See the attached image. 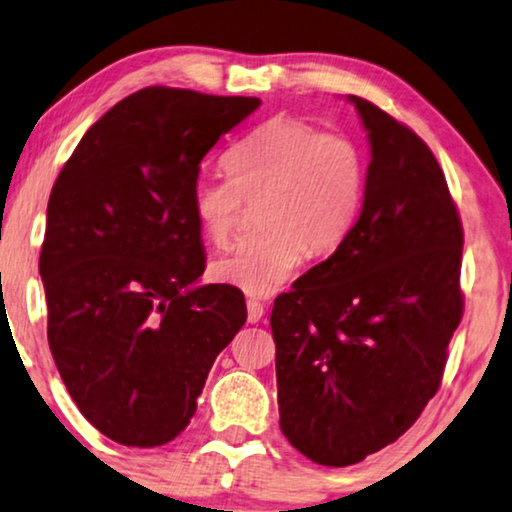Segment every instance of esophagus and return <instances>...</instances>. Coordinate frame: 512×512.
Listing matches in <instances>:
<instances>
[{"mask_svg": "<svg viewBox=\"0 0 512 512\" xmlns=\"http://www.w3.org/2000/svg\"><path fill=\"white\" fill-rule=\"evenodd\" d=\"M264 316V304L257 302V299H248V320L250 323H257Z\"/></svg>", "mask_w": 512, "mask_h": 512, "instance_id": "obj_1", "label": "esophagus"}]
</instances>
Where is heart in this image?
Returning a JSON list of instances; mask_svg holds the SVG:
<instances>
[{
  "label": "heart",
  "instance_id": "b5f03b06",
  "mask_svg": "<svg viewBox=\"0 0 512 512\" xmlns=\"http://www.w3.org/2000/svg\"><path fill=\"white\" fill-rule=\"evenodd\" d=\"M229 177H199L192 213L203 238L227 248L245 201H257L255 234L213 264L217 281L248 295L281 288L304 255H327L344 241L363 194L356 142L302 119L274 117L224 156Z\"/></svg>",
  "mask_w": 512,
  "mask_h": 512
}]
</instances>
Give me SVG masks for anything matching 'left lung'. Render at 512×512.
I'll list each match as a JSON object with an SVG mask.
<instances>
[{
    "label": "left lung",
    "mask_w": 512,
    "mask_h": 512,
    "mask_svg": "<svg viewBox=\"0 0 512 512\" xmlns=\"http://www.w3.org/2000/svg\"><path fill=\"white\" fill-rule=\"evenodd\" d=\"M349 100L372 152L363 208L271 311L281 431L306 459L337 468L419 419L463 316V229L445 173L412 128Z\"/></svg>",
    "instance_id": "8db88e82"
}]
</instances>
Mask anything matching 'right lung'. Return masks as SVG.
<instances>
[{"label": "right lung", "instance_id": "obj_1", "mask_svg": "<svg viewBox=\"0 0 512 512\" xmlns=\"http://www.w3.org/2000/svg\"><path fill=\"white\" fill-rule=\"evenodd\" d=\"M260 98L149 86L88 128L51 189L39 255L49 346L79 412L109 440L185 431L248 309L206 269L192 187Z\"/></svg>", "mask_w": 512, "mask_h": 512}]
</instances>
